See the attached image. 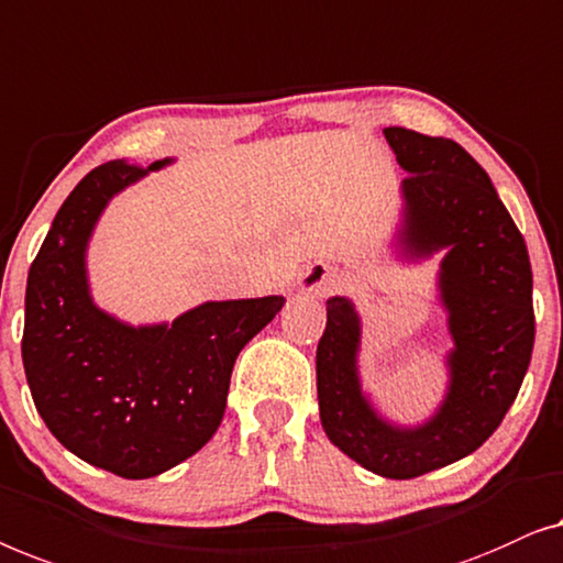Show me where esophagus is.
<instances>
[{"instance_id":"esophagus-1","label":"esophagus","mask_w":563,"mask_h":563,"mask_svg":"<svg viewBox=\"0 0 563 563\" xmlns=\"http://www.w3.org/2000/svg\"><path fill=\"white\" fill-rule=\"evenodd\" d=\"M346 285H350V278H346L344 271H339V267L327 263H313L303 273L300 292L311 298H327L331 292L346 288Z\"/></svg>"}]
</instances>
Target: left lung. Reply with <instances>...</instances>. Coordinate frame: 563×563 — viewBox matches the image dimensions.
<instances>
[{
	"label": "left lung",
	"instance_id": "1",
	"mask_svg": "<svg viewBox=\"0 0 563 563\" xmlns=\"http://www.w3.org/2000/svg\"><path fill=\"white\" fill-rule=\"evenodd\" d=\"M383 132L410 173L400 186V255L446 252L439 298L454 339L449 387L429 421L398 426L379 416L360 383L362 321L350 298L334 296L316 350V390L334 446L379 477L413 479L477 451L510 410L533 352V273L516 221L462 145L406 126Z\"/></svg>",
	"mask_w": 563,
	"mask_h": 563
}]
</instances>
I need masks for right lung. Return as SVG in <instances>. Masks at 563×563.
<instances>
[{
	"label": "right lung",
	"mask_w": 563,
	"mask_h": 563,
	"mask_svg": "<svg viewBox=\"0 0 563 563\" xmlns=\"http://www.w3.org/2000/svg\"><path fill=\"white\" fill-rule=\"evenodd\" d=\"M93 168L55 213L27 273L22 364L35 408L70 454L124 479L194 456L217 433L236 354L283 296L206 300L173 323L130 327L93 303L86 250L107 203L150 170Z\"/></svg>",
	"instance_id": "1"
}]
</instances>
